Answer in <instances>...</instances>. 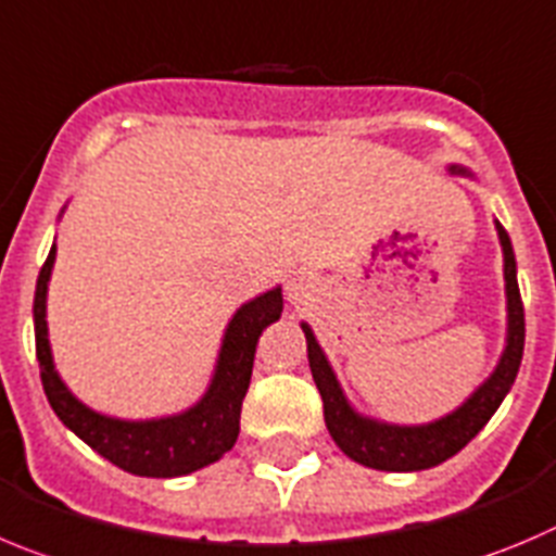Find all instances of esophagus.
<instances>
[{"instance_id": "obj_1", "label": "esophagus", "mask_w": 556, "mask_h": 556, "mask_svg": "<svg viewBox=\"0 0 556 556\" xmlns=\"http://www.w3.org/2000/svg\"><path fill=\"white\" fill-rule=\"evenodd\" d=\"M308 289H312V281L298 273L287 281V298L292 300V303H303V300L308 298Z\"/></svg>"}]
</instances>
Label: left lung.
I'll return each instance as SVG.
<instances>
[{"label": "left lung", "mask_w": 556, "mask_h": 556, "mask_svg": "<svg viewBox=\"0 0 556 556\" xmlns=\"http://www.w3.org/2000/svg\"><path fill=\"white\" fill-rule=\"evenodd\" d=\"M450 170L471 176L466 167L452 165ZM496 231L504 253L507 344H504V353L491 378L444 419L430 421V425L400 427L361 416L348 402L344 391H341L339 380H336L323 348L314 339L312 328L303 323L305 344H308V366H312L314 383H317L319 394H323L325 425H328V432L333 435L336 446L348 457H353L355 463H361V466L378 468V471H421V468H432L438 463L450 460L452 455H457L488 425V419L496 414V407L502 405L510 386L516 383L527 328H523V303L516 278V253H513L510 237H507V231H504L498 220Z\"/></svg>", "instance_id": "obj_1"}]
</instances>
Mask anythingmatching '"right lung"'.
<instances>
[{"label": "right lung", "instance_id": "right-lung-1", "mask_svg": "<svg viewBox=\"0 0 556 556\" xmlns=\"http://www.w3.org/2000/svg\"><path fill=\"white\" fill-rule=\"evenodd\" d=\"M54 253L58 248L52 244L49 258L40 267L38 287H35L33 317L40 383H43L46 400L60 416V421L74 430L90 450L137 477H185L208 463L220 460L237 444L239 414H242V400L251 386L258 336L267 325L281 319V287L258 294L256 300L244 303L233 314L226 336H223L215 378L198 405H192L185 414L165 416V419L124 421L101 416L88 405H81L65 389L54 369L49 328H46V292H49V278H52Z\"/></svg>", "mask_w": 556, "mask_h": 556}]
</instances>
